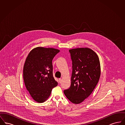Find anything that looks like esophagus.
<instances>
[{"label": "esophagus", "instance_id": "1", "mask_svg": "<svg viewBox=\"0 0 125 125\" xmlns=\"http://www.w3.org/2000/svg\"><path fill=\"white\" fill-rule=\"evenodd\" d=\"M62 79L61 78H59V83H61V82H62Z\"/></svg>", "mask_w": 125, "mask_h": 125}]
</instances>
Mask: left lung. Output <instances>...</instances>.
<instances>
[{"label": "left lung", "mask_w": 125, "mask_h": 125, "mask_svg": "<svg viewBox=\"0 0 125 125\" xmlns=\"http://www.w3.org/2000/svg\"><path fill=\"white\" fill-rule=\"evenodd\" d=\"M72 61L71 86L64 90L66 97L72 103L79 104L92 93L101 74L97 55L88 48L69 50Z\"/></svg>", "instance_id": "left-lung-1"}]
</instances>
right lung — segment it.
I'll return each instance as SVG.
<instances>
[{
    "instance_id": "obj_1",
    "label": "right lung",
    "mask_w": 125,
    "mask_h": 125,
    "mask_svg": "<svg viewBox=\"0 0 125 125\" xmlns=\"http://www.w3.org/2000/svg\"><path fill=\"white\" fill-rule=\"evenodd\" d=\"M60 50L38 47L32 50L23 67V79L26 89L35 101L43 103L58 83L53 76L52 61Z\"/></svg>"
}]
</instances>
